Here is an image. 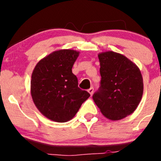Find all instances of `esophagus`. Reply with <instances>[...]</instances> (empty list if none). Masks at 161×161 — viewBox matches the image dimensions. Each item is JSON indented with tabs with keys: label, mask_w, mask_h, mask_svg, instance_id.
Masks as SVG:
<instances>
[{
	"label": "esophagus",
	"mask_w": 161,
	"mask_h": 161,
	"mask_svg": "<svg viewBox=\"0 0 161 161\" xmlns=\"http://www.w3.org/2000/svg\"><path fill=\"white\" fill-rule=\"evenodd\" d=\"M88 92H89V93H90L91 96H92V95L93 94V87H91L90 89H89V90H88Z\"/></svg>",
	"instance_id": "1"
}]
</instances>
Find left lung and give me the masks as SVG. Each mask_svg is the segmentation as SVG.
Returning a JSON list of instances; mask_svg holds the SVG:
<instances>
[{
  "instance_id": "obj_1",
  "label": "left lung",
  "mask_w": 161,
  "mask_h": 161,
  "mask_svg": "<svg viewBox=\"0 0 161 161\" xmlns=\"http://www.w3.org/2000/svg\"><path fill=\"white\" fill-rule=\"evenodd\" d=\"M98 59L102 79L93 101L109 120L124 119L136 110L142 99L141 72L136 64L117 52H101Z\"/></svg>"
}]
</instances>
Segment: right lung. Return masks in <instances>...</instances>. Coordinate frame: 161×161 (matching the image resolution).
Instances as JSON below:
<instances>
[{"mask_svg":"<svg viewBox=\"0 0 161 161\" xmlns=\"http://www.w3.org/2000/svg\"><path fill=\"white\" fill-rule=\"evenodd\" d=\"M79 53L70 49L55 51L38 61L33 71V102L50 120L57 123L71 120L90 96L78 87L77 77L72 72Z\"/></svg>","mask_w":161,"mask_h":161,"instance_id":"obj_1","label":"right lung"}]
</instances>
